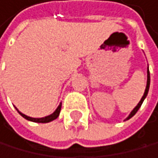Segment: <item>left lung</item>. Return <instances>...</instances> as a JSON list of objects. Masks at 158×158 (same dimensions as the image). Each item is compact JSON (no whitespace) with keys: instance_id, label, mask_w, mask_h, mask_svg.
I'll use <instances>...</instances> for the list:
<instances>
[{"instance_id":"left-lung-1","label":"left lung","mask_w":158,"mask_h":158,"mask_svg":"<svg viewBox=\"0 0 158 158\" xmlns=\"http://www.w3.org/2000/svg\"><path fill=\"white\" fill-rule=\"evenodd\" d=\"M149 85H150V74H149V69H147V82H146V89H145V92H144V94H143V96H142V98H141V100H140V102L137 104V106L134 108V109L132 110V112L131 113L129 114V116L125 119V120H129L130 118H132L134 115L137 113V111L139 110V108L141 107V105H142V103H143V101H144V99L146 98V96H147V94H148V89H149Z\"/></svg>"}]
</instances>
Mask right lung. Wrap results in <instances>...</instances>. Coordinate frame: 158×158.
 <instances>
[{
  "mask_svg": "<svg viewBox=\"0 0 158 158\" xmlns=\"http://www.w3.org/2000/svg\"><path fill=\"white\" fill-rule=\"evenodd\" d=\"M60 110H61V103L59 104V106L57 107V109H56L51 115H49V116H46V117H43V118H32V117H29V116H26L25 114L21 113L20 111H18V113L21 115L23 118H25L26 120L28 121H32V122H36V123H48V122H51L53 120H55L56 118L59 116V113H60Z\"/></svg>",
  "mask_w": 158,
  "mask_h": 158,
  "instance_id": "right-lung-1",
  "label": "right lung"
}]
</instances>
